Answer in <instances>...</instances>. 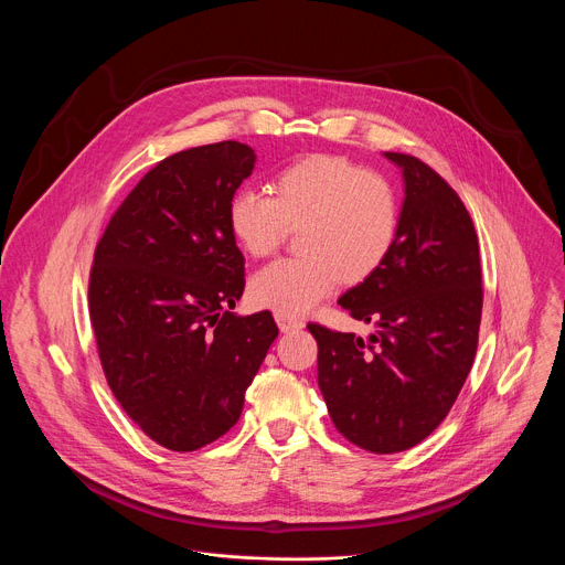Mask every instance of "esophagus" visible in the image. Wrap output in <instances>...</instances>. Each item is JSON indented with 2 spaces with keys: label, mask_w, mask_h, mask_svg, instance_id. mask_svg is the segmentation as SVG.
Instances as JSON below:
<instances>
[{
  "label": "esophagus",
  "mask_w": 565,
  "mask_h": 565,
  "mask_svg": "<svg viewBox=\"0 0 565 565\" xmlns=\"http://www.w3.org/2000/svg\"><path fill=\"white\" fill-rule=\"evenodd\" d=\"M275 319H277V327L281 333H288V331H299L303 329V321L297 317V315H290V312H275Z\"/></svg>",
  "instance_id": "34e87169"
}]
</instances>
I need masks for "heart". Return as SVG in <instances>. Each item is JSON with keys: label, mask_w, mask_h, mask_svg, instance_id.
<instances>
[{"label": "heart", "mask_w": 565, "mask_h": 565, "mask_svg": "<svg viewBox=\"0 0 565 565\" xmlns=\"http://www.w3.org/2000/svg\"><path fill=\"white\" fill-rule=\"evenodd\" d=\"M227 225L250 257L273 255L299 230L301 255L277 259L250 279L257 306L301 312L344 279L360 284L393 253L399 203L393 185L344 156L312 153L275 177V196L241 188L230 196Z\"/></svg>", "instance_id": "obj_1"}]
</instances>
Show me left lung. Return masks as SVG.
Returning <instances> with one entry per match:
<instances>
[{"label":"left lung","instance_id":"1","mask_svg":"<svg viewBox=\"0 0 565 565\" xmlns=\"http://www.w3.org/2000/svg\"><path fill=\"white\" fill-rule=\"evenodd\" d=\"M384 156L405 177L395 246L338 299L377 331L362 340L308 324L333 425L373 454L416 447L447 418L471 371L482 312L478 236L460 196L420 158Z\"/></svg>","mask_w":565,"mask_h":565}]
</instances>
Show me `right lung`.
Masks as SVG:
<instances>
[{
    "instance_id": "obj_1",
    "label": "right lung",
    "mask_w": 565,
    "mask_h": 565,
    "mask_svg": "<svg viewBox=\"0 0 565 565\" xmlns=\"http://www.w3.org/2000/svg\"><path fill=\"white\" fill-rule=\"evenodd\" d=\"M255 160L236 140L168 156L96 246L89 315L107 384L125 414L172 451L201 449L234 427L279 335L268 310L232 312L246 259L227 203Z\"/></svg>"
}]
</instances>
